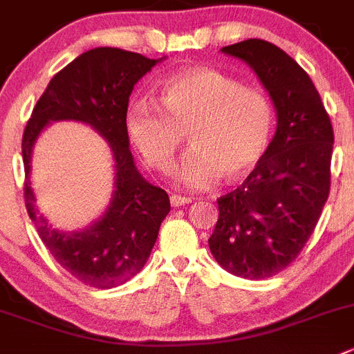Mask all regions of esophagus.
Listing matches in <instances>:
<instances>
[{
  "label": "esophagus",
  "instance_id": "1",
  "mask_svg": "<svg viewBox=\"0 0 354 354\" xmlns=\"http://www.w3.org/2000/svg\"><path fill=\"white\" fill-rule=\"evenodd\" d=\"M170 203H171V207H184V205H187V203H191V198H187V196H179V194H171L170 196Z\"/></svg>",
  "mask_w": 354,
  "mask_h": 354
}]
</instances>
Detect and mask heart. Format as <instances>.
<instances>
[{"label": "heart", "mask_w": 354, "mask_h": 354, "mask_svg": "<svg viewBox=\"0 0 354 354\" xmlns=\"http://www.w3.org/2000/svg\"><path fill=\"white\" fill-rule=\"evenodd\" d=\"M274 123V107L264 92L215 67L171 74L161 83L158 104L133 100L124 118L136 149L160 174L171 170L189 132L194 147L177 171L189 187L254 174L271 147Z\"/></svg>", "instance_id": "heart-1"}]
</instances>
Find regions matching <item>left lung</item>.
Wrapping results in <instances>:
<instances>
[{
  "mask_svg": "<svg viewBox=\"0 0 354 354\" xmlns=\"http://www.w3.org/2000/svg\"><path fill=\"white\" fill-rule=\"evenodd\" d=\"M222 52L255 71L274 104L278 127L257 170L217 200L208 245L224 269L264 280L297 259L318 224L330 193L334 129L308 73L283 50L245 39Z\"/></svg>",
  "mask_w": 354,
  "mask_h": 354,
  "instance_id": "8db88e82",
  "label": "left lung"
}]
</instances>
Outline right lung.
<instances>
[{
  "label": "right lung",
  "mask_w": 354,
  "mask_h": 354,
  "mask_svg": "<svg viewBox=\"0 0 354 354\" xmlns=\"http://www.w3.org/2000/svg\"><path fill=\"white\" fill-rule=\"evenodd\" d=\"M160 60L121 48L88 50L50 80L22 136L24 200L39 238L57 262L82 283L113 288L129 281L146 264L158 231L170 212L161 187L142 179L127 133V109L133 85ZM74 119L90 124L113 151L117 180L104 217L80 234H60L37 214L28 171L34 140L48 120Z\"/></svg>",
  "instance_id": "obj_1"
}]
</instances>
